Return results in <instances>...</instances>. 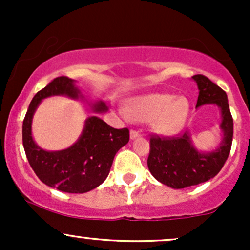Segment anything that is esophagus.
<instances>
[{"label": "esophagus", "mask_w": 250, "mask_h": 250, "mask_svg": "<svg viewBox=\"0 0 250 250\" xmlns=\"http://www.w3.org/2000/svg\"><path fill=\"white\" fill-rule=\"evenodd\" d=\"M140 135H141V134H140L139 131H136V130H130V139H131V140L136 139V137H139Z\"/></svg>", "instance_id": "1"}]
</instances>
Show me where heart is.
<instances>
[{
    "instance_id": "heart-1",
    "label": "heart",
    "mask_w": 250,
    "mask_h": 250,
    "mask_svg": "<svg viewBox=\"0 0 250 250\" xmlns=\"http://www.w3.org/2000/svg\"><path fill=\"white\" fill-rule=\"evenodd\" d=\"M125 114L136 122H148L155 133L173 135L182 129L189 114L186 97L167 93H150L130 99Z\"/></svg>"
}]
</instances>
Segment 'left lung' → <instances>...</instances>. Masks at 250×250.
<instances>
[{
	"label": "left lung",
	"instance_id": "obj_1",
	"mask_svg": "<svg viewBox=\"0 0 250 250\" xmlns=\"http://www.w3.org/2000/svg\"><path fill=\"white\" fill-rule=\"evenodd\" d=\"M199 97L196 108L216 104L221 110L222 141L215 150L199 151L193 146L190 134L185 131L177 137H150L148 168L157 181L174 189H182L207 182L219 174L230 153L234 123L225 90L205 75H194Z\"/></svg>",
	"mask_w": 250,
	"mask_h": 250
}]
</instances>
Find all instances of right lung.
Returning <instances> with one entry per match:
<instances>
[{"mask_svg":"<svg viewBox=\"0 0 250 250\" xmlns=\"http://www.w3.org/2000/svg\"><path fill=\"white\" fill-rule=\"evenodd\" d=\"M65 95L83 99L75 81L67 76L54 79L34 96L23 120L22 140L30 167L40 180L64 193L83 194L99 187L107 179L117 151L129 141L128 128L115 129L97 116L85 120L81 136L63 150L48 151L36 145L31 135V121L36 108L45 97ZM96 113L107 111L104 102L93 104Z\"/></svg>","mask_w":250,"mask_h":250,"instance_id":"obj_1","label":"right lung"}]
</instances>
